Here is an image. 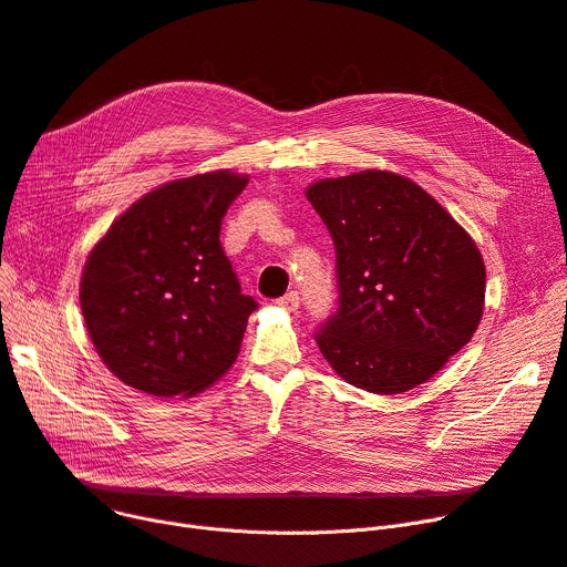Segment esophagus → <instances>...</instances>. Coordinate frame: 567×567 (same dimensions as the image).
<instances>
[{
    "mask_svg": "<svg viewBox=\"0 0 567 567\" xmlns=\"http://www.w3.org/2000/svg\"><path fill=\"white\" fill-rule=\"evenodd\" d=\"M278 306H282V308H287V310H291V312L299 310V306H301V296H299V291H289V293H285L282 299H278Z\"/></svg>",
    "mask_w": 567,
    "mask_h": 567,
    "instance_id": "34e87169",
    "label": "esophagus"
}]
</instances>
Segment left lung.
Returning <instances> with one entry per match:
<instances>
[{
	"label": "left lung",
	"instance_id": "obj_1",
	"mask_svg": "<svg viewBox=\"0 0 567 567\" xmlns=\"http://www.w3.org/2000/svg\"><path fill=\"white\" fill-rule=\"evenodd\" d=\"M306 195L336 246L338 310L315 333L323 359L355 389H415L478 329V248L434 197L393 172L323 178Z\"/></svg>",
	"mask_w": 567,
	"mask_h": 567
}]
</instances>
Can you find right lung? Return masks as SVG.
I'll return each instance as SVG.
<instances>
[{"mask_svg": "<svg viewBox=\"0 0 567 567\" xmlns=\"http://www.w3.org/2000/svg\"><path fill=\"white\" fill-rule=\"evenodd\" d=\"M229 172L165 184L114 220L84 266L80 306L103 363L156 398L195 395L223 377L257 301L220 246Z\"/></svg>", "mask_w": 567, "mask_h": 567, "instance_id": "add662e5", "label": "right lung"}]
</instances>
